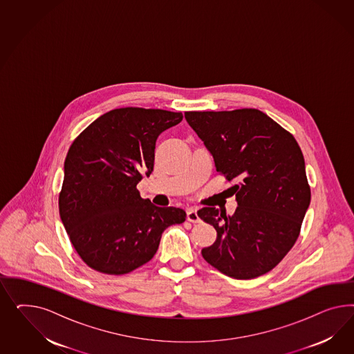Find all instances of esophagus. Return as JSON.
Wrapping results in <instances>:
<instances>
[{"label": "esophagus", "instance_id": "1", "mask_svg": "<svg viewBox=\"0 0 354 354\" xmlns=\"http://www.w3.org/2000/svg\"><path fill=\"white\" fill-rule=\"evenodd\" d=\"M187 221H189L191 223H198V222H201V219H200V216L197 214V210H196V209H189V210L187 212Z\"/></svg>", "mask_w": 354, "mask_h": 354}]
</instances>
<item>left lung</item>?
<instances>
[{
    "label": "left lung",
    "instance_id": "obj_1",
    "mask_svg": "<svg viewBox=\"0 0 354 354\" xmlns=\"http://www.w3.org/2000/svg\"><path fill=\"white\" fill-rule=\"evenodd\" d=\"M216 171L235 194V213L203 207L198 216L216 231L203 257L227 277L253 279L275 268L295 245L310 205V187L297 141L257 109L187 111Z\"/></svg>",
    "mask_w": 354,
    "mask_h": 354
}]
</instances>
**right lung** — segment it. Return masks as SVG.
I'll return each instance as SVG.
<instances>
[{"label":"right lung","instance_id":"1","mask_svg":"<svg viewBox=\"0 0 354 354\" xmlns=\"http://www.w3.org/2000/svg\"><path fill=\"white\" fill-rule=\"evenodd\" d=\"M182 113L122 107L91 123L64 160L59 215L77 254L109 275L149 262L162 232L185 221L179 207H158L136 188L154 166L156 141L180 123Z\"/></svg>","mask_w":354,"mask_h":354}]
</instances>
